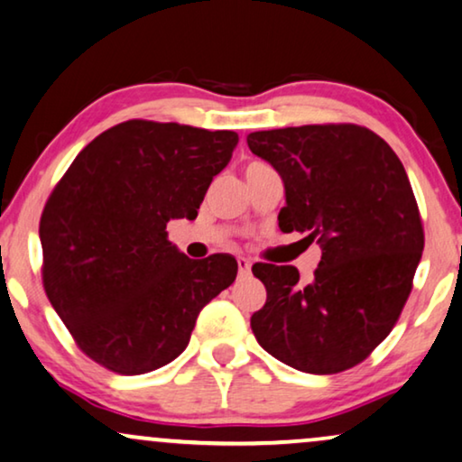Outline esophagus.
<instances>
[{
    "label": "esophagus",
    "instance_id": "obj_1",
    "mask_svg": "<svg viewBox=\"0 0 462 462\" xmlns=\"http://www.w3.org/2000/svg\"><path fill=\"white\" fill-rule=\"evenodd\" d=\"M236 262H238V274L247 276L251 273V262L247 257H236Z\"/></svg>",
    "mask_w": 462,
    "mask_h": 462
}]
</instances>
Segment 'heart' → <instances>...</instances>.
Listing matches in <instances>:
<instances>
[{
	"label": "heart",
	"mask_w": 462,
	"mask_h": 462,
	"mask_svg": "<svg viewBox=\"0 0 462 462\" xmlns=\"http://www.w3.org/2000/svg\"><path fill=\"white\" fill-rule=\"evenodd\" d=\"M255 164H260V162H254V164H249V167H255ZM249 167H247V169H249Z\"/></svg>",
	"instance_id": "obj_1"
}]
</instances>
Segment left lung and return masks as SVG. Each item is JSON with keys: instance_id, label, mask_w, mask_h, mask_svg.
I'll return each instance as SVG.
<instances>
[{"instance_id": "left-lung-1", "label": "left lung", "mask_w": 462, "mask_h": 462, "mask_svg": "<svg viewBox=\"0 0 462 462\" xmlns=\"http://www.w3.org/2000/svg\"><path fill=\"white\" fill-rule=\"evenodd\" d=\"M249 150L285 183L281 232H302L323 254L315 276L255 263L266 304L251 317L260 346L309 374H337L391 334L424 247L418 202L402 160L359 125L257 131Z\"/></svg>"}]
</instances>
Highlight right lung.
Returning a JSON list of instances; mask_svg holds the SVG:
<instances>
[{
	"label": "right lung",
	"mask_w": 462,
	"mask_h": 462,
	"mask_svg": "<svg viewBox=\"0 0 462 462\" xmlns=\"http://www.w3.org/2000/svg\"><path fill=\"white\" fill-rule=\"evenodd\" d=\"M235 131L126 120L92 139L48 196L42 282L78 348L137 376L186 350L196 317L236 279L232 255L189 260L169 219L199 215Z\"/></svg>",
	"instance_id": "right-lung-1"
}]
</instances>
